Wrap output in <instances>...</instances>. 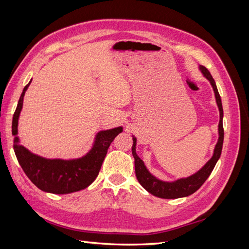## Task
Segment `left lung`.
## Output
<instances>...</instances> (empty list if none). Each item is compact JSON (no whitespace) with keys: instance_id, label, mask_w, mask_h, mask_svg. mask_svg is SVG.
<instances>
[{"instance_id":"left-lung-1","label":"left lung","mask_w":249,"mask_h":249,"mask_svg":"<svg viewBox=\"0 0 249 249\" xmlns=\"http://www.w3.org/2000/svg\"><path fill=\"white\" fill-rule=\"evenodd\" d=\"M199 71H201L202 76L205 77L209 82L211 86H212L214 93H215V100L216 104L219 109V124H218V141L214 147L213 156L211 159L203 165V166L192 176L187 178H180L176 180H162L160 178H156L152 175L146 168L144 162H143L138 155L136 154V144L137 139L135 136L133 137V146H132V154L135 159V173L140 185L144 188V189L153 194L154 196L160 197V198H166V199H175L179 197H186L189 195L193 194L195 191H197L201 185L206 182L211 172L213 171L217 161L219 160L222 145H223V108L221 103V97L218 92V89L216 86V83L212 77V74L206 69L205 66L199 65Z\"/></svg>"}]
</instances>
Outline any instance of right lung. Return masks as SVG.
Returning <instances> with one entry per match:
<instances>
[{
    "label": "right lung",
    "mask_w": 249,
    "mask_h": 249,
    "mask_svg": "<svg viewBox=\"0 0 249 249\" xmlns=\"http://www.w3.org/2000/svg\"><path fill=\"white\" fill-rule=\"evenodd\" d=\"M32 80L25 86L18 103L12 119V135L14 136L13 148L18 161L30 180L40 190L54 194H69L85 189L99 175L105 157L112 141L123 126L100 131L95 135L92 147L78 159H48L35 155L19 144L18 125L24 96Z\"/></svg>",
    "instance_id": "obj_1"
}]
</instances>
